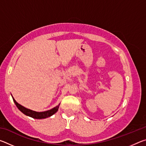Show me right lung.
I'll use <instances>...</instances> for the list:
<instances>
[{
	"label": "right lung",
	"mask_w": 146,
	"mask_h": 146,
	"mask_svg": "<svg viewBox=\"0 0 146 146\" xmlns=\"http://www.w3.org/2000/svg\"><path fill=\"white\" fill-rule=\"evenodd\" d=\"M11 97L13 98V102H15V104L16 106L18 108L19 110L21 111L22 113H23L24 114L26 115V116H28V117H30L33 118H36V119H43V118H46L48 117H51V116H52L53 115L55 114V113L57 112V111L59 108V106H60V104H59L58 106H56V107L52 108L51 110L46 111L37 112L24 107V106L20 104H19L14 99V98L13 97L12 95H11Z\"/></svg>",
	"instance_id": "1"
}]
</instances>
